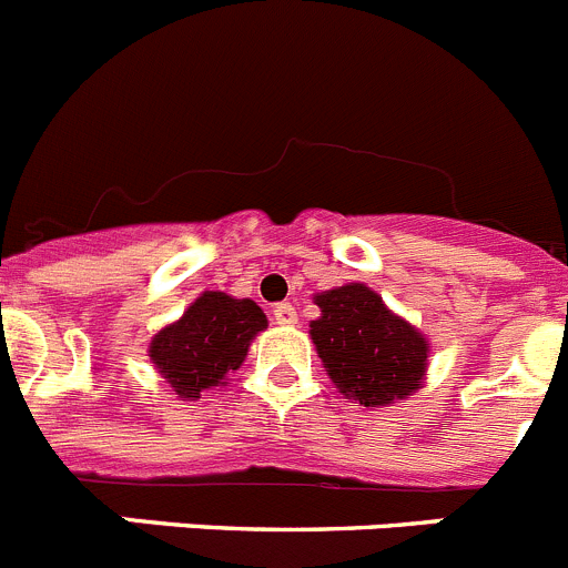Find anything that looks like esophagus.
<instances>
[{"label":"esophagus","instance_id":"1","mask_svg":"<svg viewBox=\"0 0 568 568\" xmlns=\"http://www.w3.org/2000/svg\"><path fill=\"white\" fill-rule=\"evenodd\" d=\"M273 321L278 326H295L298 324V312L293 304H275L273 306Z\"/></svg>","mask_w":568,"mask_h":568}]
</instances>
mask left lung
<instances>
[{"label":"left lung","instance_id":"obj_1","mask_svg":"<svg viewBox=\"0 0 568 568\" xmlns=\"http://www.w3.org/2000/svg\"><path fill=\"white\" fill-rule=\"evenodd\" d=\"M315 304L321 318L312 321L310 335L341 394L379 408L423 388L428 341L394 315L374 290L346 284L318 293Z\"/></svg>","mask_w":568,"mask_h":568}]
</instances>
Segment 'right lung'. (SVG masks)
I'll return each mask as SVG.
<instances>
[{
  "label": "right lung",
  "mask_w": 568,
  "mask_h": 568,
  "mask_svg": "<svg viewBox=\"0 0 568 568\" xmlns=\"http://www.w3.org/2000/svg\"><path fill=\"white\" fill-rule=\"evenodd\" d=\"M262 329H267V315L256 301L207 290L180 321L152 337L149 357L182 399H196L242 366Z\"/></svg>",
  "instance_id": "obj_1"
}]
</instances>
